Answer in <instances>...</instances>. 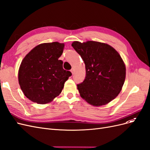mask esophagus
Segmentation results:
<instances>
[{
	"label": "esophagus",
	"instance_id": "34e87169",
	"mask_svg": "<svg viewBox=\"0 0 150 150\" xmlns=\"http://www.w3.org/2000/svg\"><path fill=\"white\" fill-rule=\"evenodd\" d=\"M71 73H72V75H73V74H74V72H75V71H74V69L73 67H72V69H71Z\"/></svg>",
	"mask_w": 150,
	"mask_h": 150
}]
</instances>
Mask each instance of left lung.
<instances>
[{"instance_id":"obj_1","label":"left lung","mask_w":150,"mask_h":150,"mask_svg":"<svg viewBox=\"0 0 150 150\" xmlns=\"http://www.w3.org/2000/svg\"><path fill=\"white\" fill-rule=\"evenodd\" d=\"M71 46L85 64L86 78L78 84L80 96L94 106L111 102L120 94L126 78V66L120 54L110 45L88 40Z\"/></svg>"}]
</instances>
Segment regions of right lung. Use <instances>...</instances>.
Segmentation results:
<instances>
[{"mask_svg":"<svg viewBox=\"0 0 150 150\" xmlns=\"http://www.w3.org/2000/svg\"><path fill=\"white\" fill-rule=\"evenodd\" d=\"M64 43H42L34 47L22 59L18 80L24 94L30 101L47 104L62 92L64 83L72 75L59 60Z\"/></svg>","mask_w":150,"mask_h":150,"instance_id":"right-lung-1","label":"right lung"}]
</instances>
